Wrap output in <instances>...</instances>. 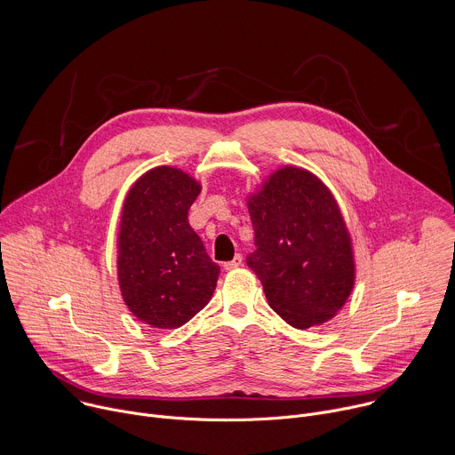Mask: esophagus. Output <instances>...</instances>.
Returning <instances> with one entry per match:
<instances>
[{"mask_svg": "<svg viewBox=\"0 0 455 455\" xmlns=\"http://www.w3.org/2000/svg\"><path fill=\"white\" fill-rule=\"evenodd\" d=\"M241 264H243V257H241V253H237L232 260L225 262V264H223V267H225V269H235V267H239Z\"/></svg>", "mask_w": 455, "mask_h": 455, "instance_id": "34e87169", "label": "esophagus"}]
</instances>
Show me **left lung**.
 I'll use <instances>...</instances> for the list:
<instances>
[{"mask_svg": "<svg viewBox=\"0 0 455 455\" xmlns=\"http://www.w3.org/2000/svg\"><path fill=\"white\" fill-rule=\"evenodd\" d=\"M257 250L248 267L269 307L294 329L332 320L355 283L352 237L332 191L311 172L283 166L248 196Z\"/></svg>", "mask_w": 455, "mask_h": 455, "instance_id": "left-lung-1", "label": "left lung"}]
</instances>
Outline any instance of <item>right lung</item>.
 <instances>
[{"label":"right lung","mask_w":455,"mask_h":455,"mask_svg":"<svg viewBox=\"0 0 455 455\" xmlns=\"http://www.w3.org/2000/svg\"><path fill=\"white\" fill-rule=\"evenodd\" d=\"M202 186L159 166L130 188L117 234V280L130 313L154 329H179L212 298L220 266L188 214Z\"/></svg>","instance_id":"right-lung-1"}]
</instances>
